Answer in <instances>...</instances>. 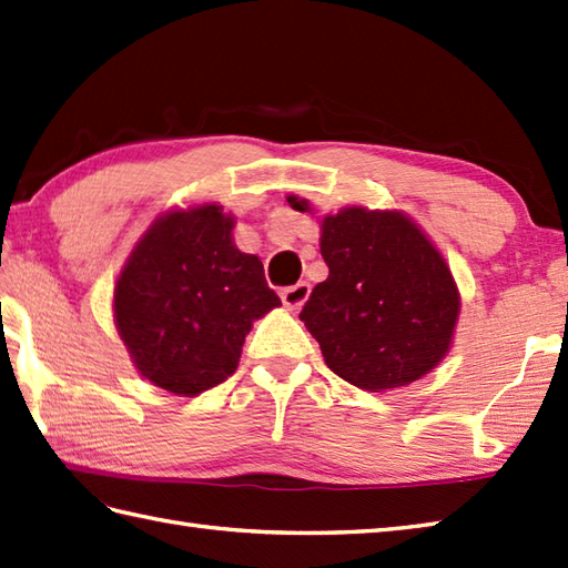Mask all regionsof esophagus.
Instances as JSON below:
<instances>
[{"label":"esophagus","mask_w":568,"mask_h":568,"mask_svg":"<svg viewBox=\"0 0 568 568\" xmlns=\"http://www.w3.org/2000/svg\"><path fill=\"white\" fill-rule=\"evenodd\" d=\"M310 293H312L310 283H297V285H293V287H285L283 293H281V300H283V305H285L287 310H300V307L307 302Z\"/></svg>","instance_id":"esophagus-1"}]
</instances>
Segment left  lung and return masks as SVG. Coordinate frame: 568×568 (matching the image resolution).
Segmentation results:
<instances>
[{
	"instance_id": "obj_1",
	"label": "left lung",
	"mask_w": 568,
	"mask_h": 568,
	"mask_svg": "<svg viewBox=\"0 0 568 568\" xmlns=\"http://www.w3.org/2000/svg\"><path fill=\"white\" fill-rule=\"evenodd\" d=\"M287 203L314 215L307 197L287 195ZM320 248L328 278L300 320L338 377L389 392L443 363L463 300L440 248L412 217L346 205L320 217Z\"/></svg>"
}]
</instances>
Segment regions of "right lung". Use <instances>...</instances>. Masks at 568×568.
Segmentation results:
<instances>
[{"mask_svg": "<svg viewBox=\"0 0 568 568\" xmlns=\"http://www.w3.org/2000/svg\"><path fill=\"white\" fill-rule=\"evenodd\" d=\"M234 215L215 201L171 207L125 258L113 322L140 377L176 397L227 379L256 320L281 307L261 258L234 244Z\"/></svg>", "mask_w": 568, "mask_h": 568, "instance_id": "add662e5", "label": "right lung"}]
</instances>
